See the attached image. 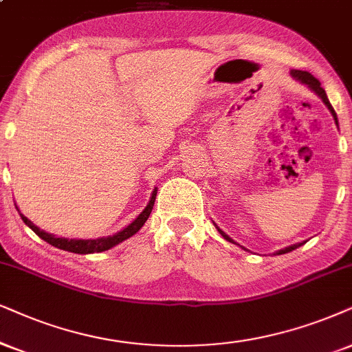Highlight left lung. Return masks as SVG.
<instances>
[{
  "label": "left lung",
  "instance_id": "1",
  "mask_svg": "<svg viewBox=\"0 0 352 352\" xmlns=\"http://www.w3.org/2000/svg\"><path fill=\"white\" fill-rule=\"evenodd\" d=\"M291 76L294 78V79H297V81H300L302 84H305V86H309L310 89H312V91L315 92V94H317L320 99L323 100V104L328 107V110H330L331 112V115H333V118H335V123L338 124V117H336V112L335 110H333V107H331V104H330V100H328V97H327V92H324V89L320 86V81L317 78H314L312 74L310 73H307V71H300V69H292L291 71ZM217 230H219V234L222 235V237H224L226 240H229V242H232V243H235L232 239L229 237L228 234L226 232H222V230L217 228ZM305 242H300V243H294V245H289V247H286V248H283V250H278L276 252V255H283V253H289V252H292V250H296V248H299L300 245H304Z\"/></svg>",
  "mask_w": 352,
  "mask_h": 352
}]
</instances>
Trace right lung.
<instances>
[{
	"label": "right lung",
	"instance_id": "1",
	"mask_svg": "<svg viewBox=\"0 0 352 352\" xmlns=\"http://www.w3.org/2000/svg\"><path fill=\"white\" fill-rule=\"evenodd\" d=\"M155 195H157V188H154L153 197H151L148 206L144 208V211L141 212V214L138 216L136 219L133 221L130 226H126V228H124L123 230H120V232H117V234L109 235V237H100V239H65V237H56V235L48 234V232H45V230L38 229L37 226H35L32 221H29L24 214H21V212H19V214L22 217V221L25 222V226H29V228L32 229L34 232L37 234L40 239L45 240V242L50 243V245L56 247V248H61V250H65V252L81 253V255H87V253H99V252L109 250V248L118 245L120 242H123V240L130 239L131 235H135L138 230L143 228L144 222L148 221L151 211H153V206H154V201H155ZM17 211H19V209H17Z\"/></svg>",
	"mask_w": 352,
	"mask_h": 352
}]
</instances>
